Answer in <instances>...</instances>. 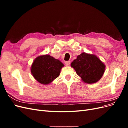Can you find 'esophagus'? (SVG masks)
Masks as SVG:
<instances>
[{"label": "esophagus", "mask_w": 128, "mask_h": 128, "mask_svg": "<svg viewBox=\"0 0 128 128\" xmlns=\"http://www.w3.org/2000/svg\"><path fill=\"white\" fill-rule=\"evenodd\" d=\"M64 63L66 64V66H69V64H70V61H66Z\"/></svg>", "instance_id": "esophagus-1"}]
</instances>
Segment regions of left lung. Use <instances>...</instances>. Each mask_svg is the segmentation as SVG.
I'll use <instances>...</instances> for the list:
<instances>
[{"instance_id": "left-lung-1", "label": "left lung", "mask_w": 128, "mask_h": 128, "mask_svg": "<svg viewBox=\"0 0 128 128\" xmlns=\"http://www.w3.org/2000/svg\"><path fill=\"white\" fill-rule=\"evenodd\" d=\"M71 67L84 83L93 84L102 78L106 66L96 55L83 52L72 62Z\"/></svg>"}]
</instances>
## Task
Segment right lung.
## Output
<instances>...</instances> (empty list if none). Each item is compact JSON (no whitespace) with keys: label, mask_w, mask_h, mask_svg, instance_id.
<instances>
[{"label":"right lung","mask_w":128,"mask_h":128,"mask_svg":"<svg viewBox=\"0 0 128 128\" xmlns=\"http://www.w3.org/2000/svg\"><path fill=\"white\" fill-rule=\"evenodd\" d=\"M64 64L48 54L42 55L34 60L31 72L34 79L44 85L51 83L60 75Z\"/></svg>","instance_id":"add662e5"}]
</instances>
